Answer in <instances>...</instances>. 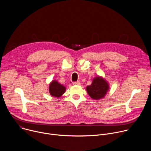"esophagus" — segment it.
<instances>
[{"label": "esophagus", "mask_w": 151, "mask_h": 151, "mask_svg": "<svg viewBox=\"0 0 151 151\" xmlns=\"http://www.w3.org/2000/svg\"><path fill=\"white\" fill-rule=\"evenodd\" d=\"M73 85H80L81 83H80L79 81H76V82H74L73 83Z\"/></svg>", "instance_id": "obj_1"}]
</instances>
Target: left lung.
<instances>
[{"label": "left lung", "mask_w": 151, "mask_h": 151, "mask_svg": "<svg viewBox=\"0 0 151 151\" xmlns=\"http://www.w3.org/2000/svg\"><path fill=\"white\" fill-rule=\"evenodd\" d=\"M107 82L101 77H97L93 81L92 83L87 87V91L89 96L93 99H102L109 90Z\"/></svg>", "instance_id": "8db88e82"}]
</instances>
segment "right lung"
I'll use <instances>...</instances> for the list:
<instances>
[{
  "mask_svg": "<svg viewBox=\"0 0 151 151\" xmlns=\"http://www.w3.org/2000/svg\"><path fill=\"white\" fill-rule=\"evenodd\" d=\"M49 91L51 96L55 97H61L66 91L65 87L56 81H53L49 86Z\"/></svg>",
  "mask_w": 151,
  "mask_h": 151,
  "instance_id": "obj_1",
  "label": "right lung"
}]
</instances>
